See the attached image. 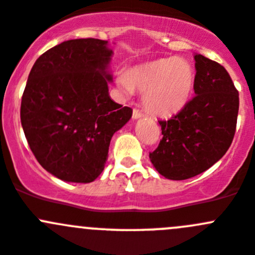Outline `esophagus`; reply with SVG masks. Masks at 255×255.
Here are the masks:
<instances>
[{
	"mask_svg": "<svg viewBox=\"0 0 255 255\" xmlns=\"http://www.w3.org/2000/svg\"><path fill=\"white\" fill-rule=\"evenodd\" d=\"M133 120H139V118H142L143 117V113H142L141 111H138V109H133Z\"/></svg>",
	"mask_w": 255,
	"mask_h": 255,
	"instance_id": "esophagus-1",
	"label": "esophagus"
}]
</instances>
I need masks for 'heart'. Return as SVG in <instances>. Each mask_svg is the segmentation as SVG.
Instances as JSON below:
<instances>
[{
  "mask_svg": "<svg viewBox=\"0 0 255 255\" xmlns=\"http://www.w3.org/2000/svg\"><path fill=\"white\" fill-rule=\"evenodd\" d=\"M117 83L127 95L134 90L144 93L143 104L149 113L171 116L189 102L195 84V69L186 59L165 58L122 71Z\"/></svg>",
  "mask_w": 255,
  "mask_h": 255,
  "instance_id": "obj_1",
  "label": "heart"
}]
</instances>
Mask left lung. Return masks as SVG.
<instances>
[{
    "mask_svg": "<svg viewBox=\"0 0 255 255\" xmlns=\"http://www.w3.org/2000/svg\"><path fill=\"white\" fill-rule=\"evenodd\" d=\"M195 97L168 121H158L160 144L149 153L158 173L186 180L227 153L237 128L239 93L223 65L195 54Z\"/></svg>",
    "mask_w": 255,
    "mask_h": 255,
    "instance_id": "1",
    "label": "left lung"
}]
</instances>
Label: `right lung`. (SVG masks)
Masks as SVG:
<instances>
[{
    "instance_id": "1",
    "label": "right lung",
    "mask_w": 255,
    "mask_h": 255,
    "mask_svg": "<svg viewBox=\"0 0 255 255\" xmlns=\"http://www.w3.org/2000/svg\"><path fill=\"white\" fill-rule=\"evenodd\" d=\"M112 55L104 40H68L44 52L28 74L21 125L40 165L63 181H94L112 137L132 117L109 97Z\"/></svg>"
}]
</instances>
